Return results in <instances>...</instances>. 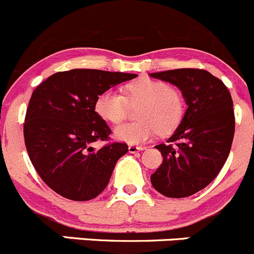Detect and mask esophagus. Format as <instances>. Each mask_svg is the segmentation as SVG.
Listing matches in <instances>:
<instances>
[{
	"instance_id": "34e87169",
	"label": "esophagus",
	"mask_w": 254,
	"mask_h": 254,
	"mask_svg": "<svg viewBox=\"0 0 254 254\" xmlns=\"http://www.w3.org/2000/svg\"><path fill=\"white\" fill-rule=\"evenodd\" d=\"M144 149V147H139V145H129L128 147V150H129V153H137V152H140V150Z\"/></svg>"
}]
</instances>
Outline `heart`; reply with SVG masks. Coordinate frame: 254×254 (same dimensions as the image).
Here are the masks:
<instances>
[{
	"label": "heart",
	"instance_id": "1",
	"mask_svg": "<svg viewBox=\"0 0 254 254\" xmlns=\"http://www.w3.org/2000/svg\"><path fill=\"white\" fill-rule=\"evenodd\" d=\"M137 106L138 121L115 128V137L128 144H140L160 134L173 132L182 122L185 112L183 95L167 82L142 77L125 86V96L115 90H105L96 97L94 109L97 116L117 125L127 116L128 105Z\"/></svg>",
	"mask_w": 254,
	"mask_h": 254
}]
</instances>
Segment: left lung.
<instances>
[{"mask_svg":"<svg viewBox=\"0 0 254 254\" xmlns=\"http://www.w3.org/2000/svg\"><path fill=\"white\" fill-rule=\"evenodd\" d=\"M150 76L180 89L188 109L150 175L154 189L168 197H187L206 188L222 169L235 134V112L226 85L202 69H175Z\"/></svg>","mask_w":254,"mask_h":254,"instance_id":"left-lung-1","label":"left lung"}]
</instances>
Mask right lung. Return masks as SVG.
Wrapping results in <instances>:
<instances>
[{"mask_svg": "<svg viewBox=\"0 0 254 254\" xmlns=\"http://www.w3.org/2000/svg\"><path fill=\"white\" fill-rule=\"evenodd\" d=\"M135 76L72 69L52 75L34 90L24 120V143L34 169L57 194L87 201L107 187L128 145L112 142L100 149L91 147L109 140L111 133L94 105L102 91Z\"/></svg>", "mask_w": 254, "mask_h": 254, "instance_id": "add662e5", "label": "right lung"}]
</instances>
